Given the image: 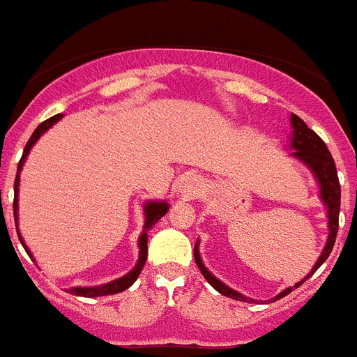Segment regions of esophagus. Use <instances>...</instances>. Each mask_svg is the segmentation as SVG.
Segmentation results:
<instances>
[{"label": "esophagus", "mask_w": 357, "mask_h": 357, "mask_svg": "<svg viewBox=\"0 0 357 357\" xmlns=\"http://www.w3.org/2000/svg\"><path fill=\"white\" fill-rule=\"evenodd\" d=\"M203 190V181L197 176H187V178L181 179L179 183V194L185 199H194L202 194Z\"/></svg>", "instance_id": "obj_1"}]
</instances>
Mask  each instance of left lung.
Returning a JSON list of instances; mask_svg holds the SVG:
<instances>
[{
    "instance_id": "left-lung-1",
    "label": "left lung",
    "mask_w": 357,
    "mask_h": 357,
    "mask_svg": "<svg viewBox=\"0 0 357 357\" xmlns=\"http://www.w3.org/2000/svg\"><path fill=\"white\" fill-rule=\"evenodd\" d=\"M290 125H292V136H290V146L294 149L292 155L298 158L299 161H303L307 165L308 169L312 170L314 176H316L317 183H319V192H321V199L326 206V218H328V239H326V245L323 248L321 256L314 265L312 272L301 280L299 283H296L294 287H289L283 292L275 296L274 299H280L283 296L290 294L292 290L298 289L301 283L310 278L314 272L319 268V266L325 263V259L331 256L332 248H334V243H336V234H337V227H340V203H341V187H340V179H337V170H336V163L332 160V154L328 152L326 145L323 143V139L314 132L312 128L307 127V123L303 121L301 118H298L296 114L290 116ZM199 245H194V259H196V265L199 266V271H202L203 278H205L212 287H214L220 294L227 296V298L238 299V301H254L250 298H245L243 294H239L236 290L229 289V287L221 283L218 278L211 274V272L206 271V266L203 265L202 257H199Z\"/></svg>"
}]
</instances>
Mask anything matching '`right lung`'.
Here are the masks:
<instances>
[{
  "label": "right lung",
  "mask_w": 357,
  "mask_h": 357,
  "mask_svg": "<svg viewBox=\"0 0 357 357\" xmlns=\"http://www.w3.org/2000/svg\"><path fill=\"white\" fill-rule=\"evenodd\" d=\"M61 118H63L61 114H56V116H52V118L45 119L41 125H38V128H36L34 132H32L31 139L26 142L25 151H23V155H21L20 163H17L16 181H14V220H16V229H17V190H20L17 187H20V170H21V167H23V163H25L26 155H29V152H31L32 145H34L38 139H40L41 134L47 132V130L52 127L54 123H58ZM143 211H145V230H143V234L139 236V239H137V245H139V259H137L136 266H134L132 271L128 272V274L123 275V278H119V280L110 281V283H107V285H101V287H74V289L68 290L70 294L85 296V298H98V296L118 294V292H123L125 289H128V287L132 285L134 281L137 280V275L142 274V268H143V265H145V261H146V250H149V247H146V241H149L146 230L152 229V225L158 223V220H161V218L167 214V211H169V203H167V202H146L145 206H143ZM17 236H20L21 245L25 247V241H23V238H21L20 230H17ZM25 250H26V254L32 257L31 250H29L26 247H25ZM32 259H34V257H32Z\"/></svg>",
  "instance_id": "right-lung-1"
}]
</instances>
